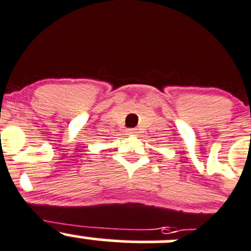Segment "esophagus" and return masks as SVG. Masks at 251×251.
<instances>
[{"instance_id":"esophagus-1","label":"esophagus","mask_w":251,"mask_h":251,"mask_svg":"<svg viewBox=\"0 0 251 251\" xmlns=\"http://www.w3.org/2000/svg\"><path fill=\"white\" fill-rule=\"evenodd\" d=\"M135 133H137L136 128H130V130H127V135H135Z\"/></svg>"}]
</instances>
